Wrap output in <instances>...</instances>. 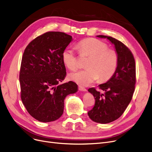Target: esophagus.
<instances>
[{"label":"esophagus","instance_id":"esophagus-1","mask_svg":"<svg viewBox=\"0 0 152 152\" xmlns=\"http://www.w3.org/2000/svg\"><path fill=\"white\" fill-rule=\"evenodd\" d=\"M79 90H80V91H87V89L85 88V87H83V86H79Z\"/></svg>","mask_w":152,"mask_h":152}]
</instances>
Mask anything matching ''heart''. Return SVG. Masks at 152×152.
Returning a JSON list of instances; mask_svg holds the SVG:
<instances>
[{"label":"heart","instance_id":"1","mask_svg":"<svg viewBox=\"0 0 152 152\" xmlns=\"http://www.w3.org/2000/svg\"><path fill=\"white\" fill-rule=\"evenodd\" d=\"M81 56L90 57L86 63L88 68L70 73L71 80L80 85H88L99 78L106 81L114 75L118 64V55L114 49H108L105 42L95 38L83 39L77 44ZM65 66L70 70L76 69L78 66L74 49L66 48L62 53Z\"/></svg>","mask_w":152,"mask_h":152}]
</instances>
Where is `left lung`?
<instances>
[{
    "label": "left lung",
    "instance_id": "left-lung-1",
    "mask_svg": "<svg viewBox=\"0 0 152 152\" xmlns=\"http://www.w3.org/2000/svg\"><path fill=\"white\" fill-rule=\"evenodd\" d=\"M97 37L108 39L115 45L118 55L114 75L108 81L99 85L104 93H101L95 88L88 89L94 97L95 103L88 115L93 121L105 124L119 118L130 103L135 88L136 66L132 51L123 42L110 36Z\"/></svg>",
    "mask_w": 152,
    "mask_h": 152
}]
</instances>
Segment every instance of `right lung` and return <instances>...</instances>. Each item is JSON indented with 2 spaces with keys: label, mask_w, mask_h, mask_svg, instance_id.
Returning <instances> with one entry per match:
<instances>
[{
  "label": "right lung",
  "mask_w": 152,
  "mask_h": 152,
  "mask_svg": "<svg viewBox=\"0 0 152 152\" xmlns=\"http://www.w3.org/2000/svg\"><path fill=\"white\" fill-rule=\"evenodd\" d=\"M72 36L61 32H47L27 45L22 56L19 81L20 98L28 113L41 122L61 116L67 95L77 91L73 81L59 85L66 77L62 53Z\"/></svg>",
  "instance_id": "add662e5"
}]
</instances>
